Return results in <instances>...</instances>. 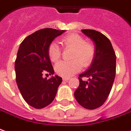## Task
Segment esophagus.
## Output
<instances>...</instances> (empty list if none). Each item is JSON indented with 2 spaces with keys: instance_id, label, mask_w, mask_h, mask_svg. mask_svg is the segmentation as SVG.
Instances as JSON below:
<instances>
[{
  "instance_id": "obj_1",
  "label": "esophagus",
  "mask_w": 131,
  "mask_h": 131,
  "mask_svg": "<svg viewBox=\"0 0 131 131\" xmlns=\"http://www.w3.org/2000/svg\"><path fill=\"white\" fill-rule=\"evenodd\" d=\"M69 78H63V81H69Z\"/></svg>"
}]
</instances>
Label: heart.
Here are the masks:
<instances>
[{
  "mask_svg": "<svg viewBox=\"0 0 131 131\" xmlns=\"http://www.w3.org/2000/svg\"><path fill=\"white\" fill-rule=\"evenodd\" d=\"M60 42L64 49L72 50L69 57L72 60L57 64L54 69L58 75L70 77L81 69V65L87 67L92 63L96 54V47L93 42L85 41L84 37L75 33L64 36ZM47 53L50 60L57 62L62 56V48L53 42L48 47Z\"/></svg>",
  "mask_w": 131,
  "mask_h": 131,
  "instance_id": "b5f03b06",
  "label": "heart"
}]
</instances>
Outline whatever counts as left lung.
<instances>
[{"label":"left lung","instance_id":"left-lung-1","mask_svg":"<svg viewBox=\"0 0 131 131\" xmlns=\"http://www.w3.org/2000/svg\"><path fill=\"white\" fill-rule=\"evenodd\" d=\"M94 41L96 54L90 68L79 76V86L74 92L79 104L87 109H96L106 101L116 76V56L112 45L104 35L94 30H81ZM86 77L88 81L82 78Z\"/></svg>","mask_w":131,"mask_h":131}]
</instances>
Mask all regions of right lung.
Masks as SVG:
<instances>
[{"mask_svg": "<svg viewBox=\"0 0 131 131\" xmlns=\"http://www.w3.org/2000/svg\"><path fill=\"white\" fill-rule=\"evenodd\" d=\"M65 30L44 28L27 36L21 42L15 62L17 85L24 100L35 108L53 101L62 79L57 75L47 79L45 72L54 74L47 49L53 40Z\"/></svg>", "mask_w": 131, "mask_h": 131, "instance_id": "add662e5", "label": "right lung"}]
</instances>
